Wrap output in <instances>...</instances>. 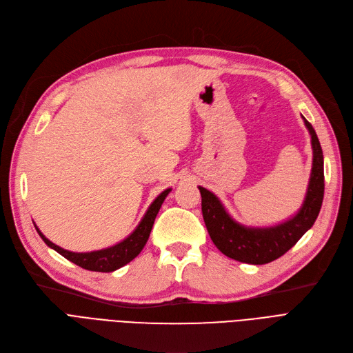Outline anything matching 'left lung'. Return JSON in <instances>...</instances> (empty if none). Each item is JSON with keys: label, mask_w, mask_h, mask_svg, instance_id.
Returning a JSON list of instances; mask_svg holds the SVG:
<instances>
[{"label": "left lung", "mask_w": 353, "mask_h": 353, "mask_svg": "<svg viewBox=\"0 0 353 353\" xmlns=\"http://www.w3.org/2000/svg\"><path fill=\"white\" fill-rule=\"evenodd\" d=\"M303 119L312 135L313 165L305 199L293 218L267 228L241 225L231 218L216 196L199 186L202 196V213L210 239L222 254L235 261L254 265L274 261L293 248L319 216L325 194L323 151L314 128L304 117Z\"/></svg>", "instance_id": "1"}]
</instances>
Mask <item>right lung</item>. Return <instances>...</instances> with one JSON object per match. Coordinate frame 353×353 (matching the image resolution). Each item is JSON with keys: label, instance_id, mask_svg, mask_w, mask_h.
<instances>
[{"label": "right lung", "instance_id": "obj_1", "mask_svg": "<svg viewBox=\"0 0 353 353\" xmlns=\"http://www.w3.org/2000/svg\"><path fill=\"white\" fill-rule=\"evenodd\" d=\"M170 190L172 189H165L156 197V201L150 205L148 210L144 214V218L141 219L139 226L134 229V232L131 235H128L124 241H121L117 245H114V247L105 248V250L92 251V252H72V251L57 247L56 243L49 241L40 232V229L36 225L34 226L37 229L40 238L46 242L48 247L53 248L56 252H59L60 255L69 259V261H72L73 264L79 265L85 270H89V271L111 272L121 267H124L130 261H132V259L143 251L144 245L148 241L151 228H152V225H154L157 213L164 202V199L167 197L168 193H170Z\"/></svg>", "mask_w": 353, "mask_h": 353}]
</instances>
